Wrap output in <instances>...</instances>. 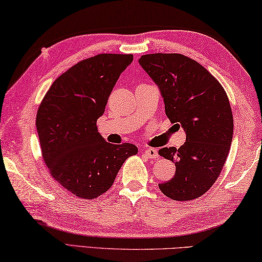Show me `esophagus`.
I'll return each mask as SVG.
<instances>
[{
    "label": "esophagus",
    "instance_id": "esophagus-1",
    "mask_svg": "<svg viewBox=\"0 0 262 262\" xmlns=\"http://www.w3.org/2000/svg\"><path fill=\"white\" fill-rule=\"evenodd\" d=\"M144 155L147 157V158H151V159H157L159 157L158 151L154 149V147H149V149H146L144 151Z\"/></svg>",
    "mask_w": 262,
    "mask_h": 262
}]
</instances>
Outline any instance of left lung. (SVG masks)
I'll use <instances>...</instances> for the list:
<instances>
[{
	"mask_svg": "<svg viewBox=\"0 0 262 262\" xmlns=\"http://www.w3.org/2000/svg\"><path fill=\"white\" fill-rule=\"evenodd\" d=\"M139 63L164 98L166 116L181 125L185 142L159 155L175 164V175L158 187L174 201H191L220 175L234 134L229 99L220 82L196 60L181 54L143 55Z\"/></svg>",
	"mask_w": 262,
	"mask_h": 262,
	"instance_id": "left-lung-1",
	"label": "left lung"
}]
</instances>
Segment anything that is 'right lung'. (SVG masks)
Returning <instances> with one entry per match:
<instances>
[{
  "label": "right lung",
  "instance_id": "right-lung-1",
  "mask_svg": "<svg viewBox=\"0 0 262 262\" xmlns=\"http://www.w3.org/2000/svg\"><path fill=\"white\" fill-rule=\"evenodd\" d=\"M133 55L101 54L79 61L51 84L36 115L42 157L50 174L71 193L94 199L107 191L130 143L111 144L97 130L108 96Z\"/></svg>",
  "mask_w": 262,
  "mask_h": 262
}]
</instances>
